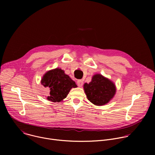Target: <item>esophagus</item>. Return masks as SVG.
Returning <instances> with one entry per match:
<instances>
[{"mask_svg":"<svg viewBox=\"0 0 155 155\" xmlns=\"http://www.w3.org/2000/svg\"><path fill=\"white\" fill-rule=\"evenodd\" d=\"M77 83V85H78L79 87H81V86H83V80H78Z\"/></svg>","mask_w":155,"mask_h":155,"instance_id":"obj_1","label":"esophagus"}]
</instances>
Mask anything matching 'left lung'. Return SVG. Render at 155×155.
Returning <instances> with one entry per match:
<instances>
[{"instance_id": "1", "label": "left lung", "mask_w": 155, "mask_h": 155, "mask_svg": "<svg viewBox=\"0 0 155 155\" xmlns=\"http://www.w3.org/2000/svg\"><path fill=\"white\" fill-rule=\"evenodd\" d=\"M83 89L87 99L95 105H104L115 96V84L99 74H94L89 83H85Z\"/></svg>"}]
</instances>
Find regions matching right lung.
<instances>
[{
  "label": "right lung",
  "mask_w": 155,
  "mask_h": 155,
  "mask_svg": "<svg viewBox=\"0 0 155 155\" xmlns=\"http://www.w3.org/2000/svg\"><path fill=\"white\" fill-rule=\"evenodd\" d=\"M41 84L50 91L47 99L53 102H62L72 87H77L75 82L59 68L47 71L43 75Z\"/></svg>",
  "instance_id": "1"
}]
</instances>
